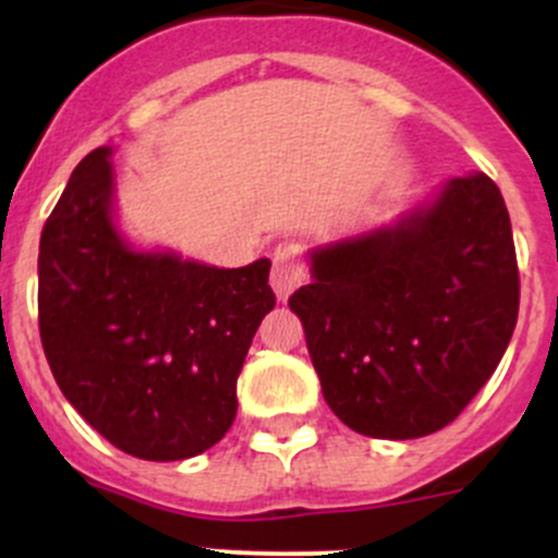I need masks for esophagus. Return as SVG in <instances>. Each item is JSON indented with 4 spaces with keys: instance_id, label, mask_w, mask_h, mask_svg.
<instances>
[{
    "instance_id": "obj_1",
    "label": "esophagus",
    "mask_w": 558,
    "mask_h": 558,
    "mask_svg": "<svg viewBox=\"0 0 558 558\" xmlns=\"http://www.w3.org/2000/svg\"><path fill=\"white\" fill-rule=\"evenodd\" d=\"M302 280H305V264H302L300 247L278 245V251L272 253V275H269L278 300H286L291 291L300 289Z\"/></svg>"
}]
</instances>
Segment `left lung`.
Segmentation results:
<instances>
[{
    "label": "left lung",
    "instance_id": "1",
    "mask_svg": "<svg viewBox=\"0 0 558 558\" xmlns=\"http://www.w3.org/2000/svg\"><path fill=\"white\" fill-rule=\"evenodd\" d=\"M289 296L326 404L353 432L413 440L486 386L519 318V262L497 183L453 178L397 227L313 251Z\"/></svg>",
    "mask_w": 558,
    "mask_h": 558
}]
</instances>
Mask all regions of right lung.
Masks as SVG:
<instances>
[{
    "mask_svg": "<svg viewBox=\"0 0 558 558\" xmlns=\"http://www.w3.org/2000/svg\"><path fill=\"white\" fill-rule=\"evenodd\" d=\"M110 148L75 167L39 238V340L61 393L123 453L178 461L216 446L275 307L269 258L238 269L137 253L110 218Z\"/></svg>",
    "mask_w": 558,
    "mask_h": 558,
    "instance_id": "obj_1",
    "label": "right lung"
}]
</instances>
